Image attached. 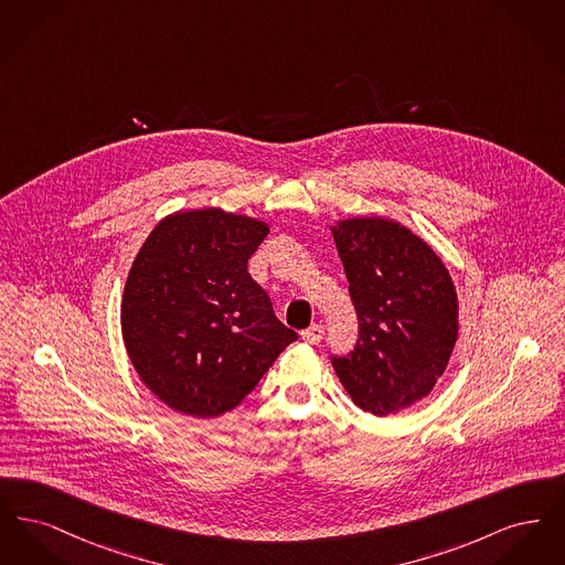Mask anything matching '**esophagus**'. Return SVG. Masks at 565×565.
I'll use <instances>...</instances> for the list:
<instances>
[{
    "label": "esophagus",
    "mask_w": 565,
    "mask_h": 565,
    "mask_svg": "<svg viewBox=\"0 0 565 565\" xmlns=\"http://www.w3.org/2000/svg\"><path fill=\"white\" fill-rule=\"evenodd\" d=\"M323 328L320 323H313V326H309L307 330H302L300 332V337H302V341H307V343H311V345H318L320 341H322Z\"/></svg>",
    "instance_id": "34e87169"
}]
</instances>
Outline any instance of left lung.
I'll list each match as a JSON object with an SVG mask.
<instances>
[{
    "mask_svg": "<svg viewBox=\"0 0 565 565\" xmlns=\"http://www.w3.org/2000/svg\"><path fill=\"white\" fill-rule=\"evenodd\" d=\"M360 341L332 366L351 401L387 417L430 396L456 350V286L430 243L396 220L358 215L332 226Z\"/></svg>",
    "mask_w": 565,
    "mask_h": 565,
    "instance_id": "1",
    "label": "left lung"
}]
</instances>
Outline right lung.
Wrapping results in <instances>:
<instances>
[{"mask_svg": "<svg viewBox=\"0 0 565 565\" xmlns=\"http://www.w3.org/2000/svg\"><path fill=\"white\" fill-rule=\"evenodd\" d=\"M265 220L222 207L164 215L141 243L120 302L125 350L146 387L196 419L233 411L296 341L247 260Z\"/></svg>", "mask_w": 565, "mask_h": 565, "instance_id": "right-lung-1", "label": "right lung"}]
</instances>
